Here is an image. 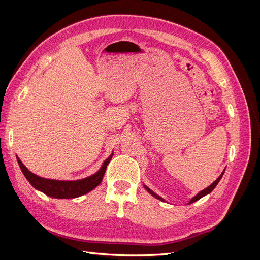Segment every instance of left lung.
Returning <instances> with one entry per match:
<instances>
[{
	"mask_svg": "<svg viewBox=\"0 0 260 260\" xmlns=\"http://www.w3.org/2000/svg\"><path fill=\"white\" fill-rule=\"evenodd\" d=\"M223 174H224V170H223V172H222V174L221 175H220L219 177H218V179L215 181V182L214 183H212V184H210L208 187H206L205 188V190H203L202 192H200L198 195H196V196H194V198L191 200V202H190V204H192V203H194V202H196V201H199L200 199H202L203 198V196H205V195H207V194H209L212 190H214V188L216 187V185L219 183V181H220V179H221L222 178V176H223ZM145 188H146V190H147V192L148 193H151L153 196H154V198H156L157 200H160V201H164L161 198H160V196H158V195H157V194H155L153 191H151V190H149V188L148 187H146L145 186Z\"/></svg>",
	"mask_w": 260,
	"mask_h": 260,
	"instance_id": "left-lung-1",
	"label": "left lung"
}]
</instances>
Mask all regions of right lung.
Listing matches in <instances>:
<instances>
[{
	"label": "right lung",
	"mask_w": 260,
	"mask_h": 260,
	"mask_svg": "<svg viewBox=\"0 0 260 260\" xmlns=\"http://www.w3.org/2000/svg\"><path fill=\"white\" fill-rule=\"evenodd\" d=\"M113 154L108 157L104 161L103 166L89 178H85L82 180L77 181H58V180H51V179H44L39 176H36L32 172L29 171L20 159L17 157V161L19 164V167L22 171L23 176L29 181L30 184L32 185L37 190L43 192L44 194L51 196L54 199H75L79 198V196L86 194L88 192L92 191L94 187H96L103 180L104 174L106 171L107 165L111 161Z\"/></svg>",
	"instance_id": "right-lung-1"
}]
</instances>
